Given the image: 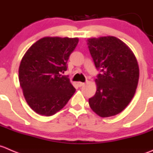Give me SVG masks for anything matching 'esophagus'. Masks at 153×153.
<instances>
[{
	"label": "esophagus",
	"instance_id": "34e87169",
	"mask_svg": "<svg viewBox=\"0 0 153 153\" xmlns=\"http://www.w3.org/2000/svg\"><path fill=\"white\" fill-rule=\"evenodd\" d=\"M77 85H78L79 87H81V86H83L85 85L84 82H77Z\"/></svg>",
	"mask_w": 153,
	"mask_h": 153
}]
</instances>
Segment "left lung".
Masks as SVG:
<instances>
[{
	"mask_svg": "<svg viewBox=\"0 0 153 153\" xmlns=\"http://www.w3.org/2000/svg\"><path fill=\"white\" fill-rule=\"evenodd\" d=\"M95 67L97 91L88 100L91 108L102 117L114 116L126 108L135 94L139 67L131 50L114 36L87 39Z\"/></svg>",
	"mask_w": 153,
	"mask_h": 153,
	"instance_id": "left-lung-1",
	"label": "left lung"
}]
</instances>
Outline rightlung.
I'll use <instances>...</instances> for the list:
<instances>
[{"instance_id": "obj_1", "label": "right lung", "mask_w": 153, "mask_h": 153, "mask_svg": "<svg viewBox=\"0 0 153 153\" xmlns=\"http://www.w3.org/2000/svg\"><path fill=\"white\" fill-rule=\"evenodd\" d=\"M78 42V38L44 37L24 55L19 82L27 104L37 114L53 115L76 91L62 73L67 70V62Z\"/></svg>"}]
</instances>
